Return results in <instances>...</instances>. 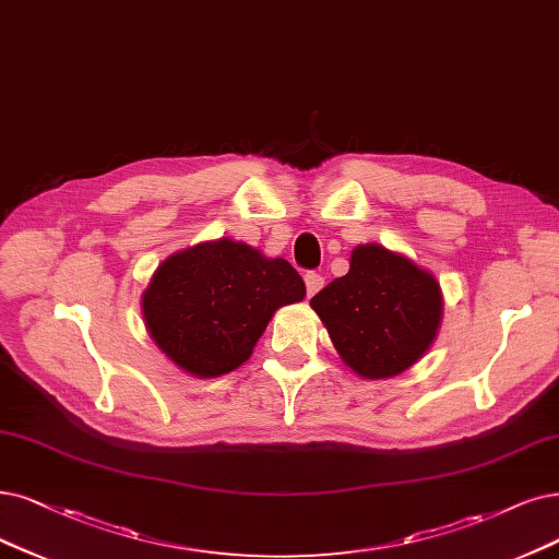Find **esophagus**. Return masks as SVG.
Masks as SVG:
<instances>
[{
	"mask_svg": "<svg viewBox=\"0 0 559 559\" xmlns=\"http://www.w3.org/2000/svg\"><path fill=\"white\" fill-rule=\"evenodd\" d=\"M304 283H306V293H308V297H313L316 293H320V290H322L324 278H322L320 274H316V272H306Z\"/></svg>",
	"mask_w": 559,
	"mask_h": 559,
	"instance_id": "1",
	"label": "esophagus"
}]
</instances>
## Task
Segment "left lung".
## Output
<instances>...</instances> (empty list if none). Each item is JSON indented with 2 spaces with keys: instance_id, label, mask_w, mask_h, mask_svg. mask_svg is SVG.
Here are the masks:
<instances>
[{
  "instance_id": "obj_1",
  "label": "left lung",
  "mask_w": 559,
  "mask_h": 559,
  "mask_svg": "<svg viewBox=\"0 0 559 559\" xmlns=\"http://www.w3.org/2000/svg\"><path fill=\"white\" fill-rule=\"evenodd\" d=\"M345 366L366 380L394 378L438 336L442 290L426 269L380 243L357 246L349 272L311 299Z\"/></svg>"
}]
</instances>
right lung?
Wrapping results in <instances>:
<instances>
[{"instance_id":"right-lung-1","label":"right lung","mask_w":559,"mask_h":559,"mask_svg":"<svg viewBox=\"0 0 559 559\" xmlns=\"http://www.w3.org/2000/svg\"><path fill=\"white\" fill-rule=\"evenodd\" d=\"M304 297L290 262L218 239L165 260L142 295V316L165 357L195 378H218L251 357L281 306Z\"/></svg>"}]
</instances>
